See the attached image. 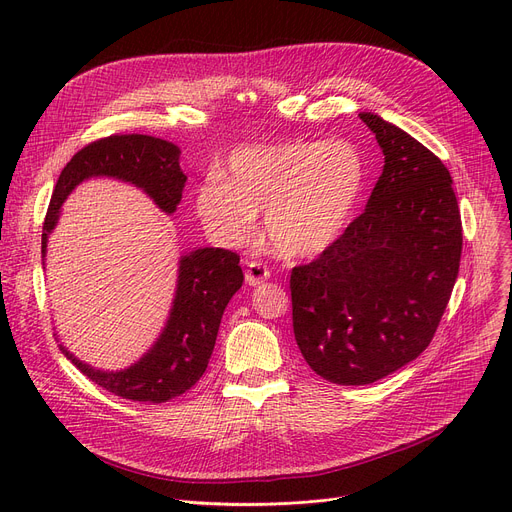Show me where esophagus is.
<instances>
[{"label": "esophagus", "instance_id": "obj_1", "mask_svg": "<svg viewBox=\"0 0 512 512\" xmlns=\"http://www.w3.org/2000/svg\"><path fill=\"white\" fill-rule=\"evenodd\" d=\"M270 278V267L261 261H247L245 263V280L249 286H259Z\"/></svg>", "mask_w": 512, "mask_h": 512}]
</instances>
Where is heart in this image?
<instances>
[{
    "instance_id": "1",
    "label": "heart",
    "mask_w": 512,
    "mask_h": 512,
    "mask_svg": "<svg viewBox=\"0 0 512 512\" xmlns=\"http://www.w3.org/2000/svg\"><path fill=\"white\" fill-rule=\"evenodd\" d=\"M365 186V164L348 141H282L234 149L195 193L205 230L226 247L265 236L286 259L328 251L351 224Z\"/></svg>"
}]
</instances>
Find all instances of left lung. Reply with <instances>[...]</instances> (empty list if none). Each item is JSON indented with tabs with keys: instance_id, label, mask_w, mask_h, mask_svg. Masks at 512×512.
Wrapping results in <instances>:
<instances>
[{
	"instance_id": "8db88e82",
	"label": "left lung",
	"mask_w": 512,
	"mask_h": 512,
	"mask_svg": "<svg viewBox=\"0 0 512 512\" xmlns=\"http://www.w3.org/2000/svg\"><path fill=\"white\" fill-rule=\"evenodd\" d=\"M359 118L384 153L365 211L290 274L294 338L340 386L373 384L432 342L459 276L461 211L442 161L373 112Z\"/></svg>"
}]
</instances>
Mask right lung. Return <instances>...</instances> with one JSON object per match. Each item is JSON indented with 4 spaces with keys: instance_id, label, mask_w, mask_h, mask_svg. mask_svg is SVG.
I'll return each mask as SVG.
<instances>
[{
    "instance_id": "right-lung-1",
    "label": "right lung",
    "mask_w": 512,
    "mask_h": 512,
    "mask_svg": "<svg viewBox=\"0 0 512 512\" xmlns=\"http://www.w3.org/2000/svg\"><path fill=\"white\" fill-rule=\"evenodd\" d=\"M107 176L130 182L174 213L186 182L180 149L147 134H114L80 149L62 170L45 215L41 253L56 228L66 197L83 180ZM240 257L226 249H197L180 257L176 297L164 332L149 351L126 369L101 371L78 361L64 346L62 353L103 390L139 402H166L191 390L207 369L220 321L234 292L242 286Z\"/></svg>"
}]
</instances>
